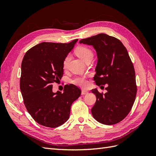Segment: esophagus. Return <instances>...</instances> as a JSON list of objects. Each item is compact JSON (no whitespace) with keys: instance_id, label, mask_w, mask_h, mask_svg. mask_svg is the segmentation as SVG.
<instances>
[{"instance_id":"obj_1","label":"esophagus","mask_w":156,"mask_h":156,"mask_svg":"<svg viewBox=\"0 0 156 156\" xmlns=\"http://www.w3.org/2000/svg\"><path fill=\"white\" fill-rule=\"evenodd\" d=\"M88 94V92L86 91V90H82V92H81V94L82 95H85V94Z\"/></svg>"}]
</instances>
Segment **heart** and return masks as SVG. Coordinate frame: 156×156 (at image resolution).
I'll return each mask as SVG.
<instances>
[{
    "mask_svg": "<svg viewBox=\"0 0 156 156\" xmlns=\"http://www.w3.org/2000/svg\"><path fill=\"white\" fill-rule=\"evenodd\" d=\"M75 53H76L77 55L79 56V58H81L84 62H86V61L88 59L92 58L93 57V52L91 49L87 48V47H79L75 50ZM69 60V56L68 55L66 57L64 60L63 62V67L64 68H66L67 67L68 62ZM72 83L75 84L77 86L80 87H86L87 85V81L86 79V77L84 76H80L75 77L72 81Z\"/></svg>",
    "mask_w": 156,
    "mask_h": 156,
    "instance_id": "obj_1",
    "label": "heart"
}]
</instances>
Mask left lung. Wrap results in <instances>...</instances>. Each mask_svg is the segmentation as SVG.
Masks as SVG:
<instances>
[{
  "label": "left lung",
  "mask_w": 156,
  "mask_h": 156,
  "mask_svg": "<svg viewBox=\"0 0 156 156\" xmlns=\"http://www.w3.org/2000/svg\"><path fill=\"white\" fill-rule=\"evenodd\" d=\"M79 44L92 45L96 50L94 80L98 86L107 84L103 95L97 88L92 90L96 96L91 109L94 119L105 125L119 123L130 112L136 94L135 72L127 51L119 40L105 34L82 39Z\"/></svg>",
  "instance_id": "8db88e82"
}]
</instances>
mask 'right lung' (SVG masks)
Here are the masks:
<instances>
[{
  "instance_id": "obj_1",
  "label": "right lung",
  "mask_w": 156,
  "mask_h": 156,
  "mask_svg": "<svg viewBox=\"0 0 156 156\" xmlns=\"http://www.w3.org/2000/svg\"><path fill=\"white\" fill-rule=\"evenodd\" d=\"M77 39L68 44L42 42L25 53L21 63L20 89L24 104L37 123L56 127L64 124L72 104L81 96L74 84L66 85L63 93L53 92V83L64 73L63 62Z\"/></svg>"
}]
</instances>
